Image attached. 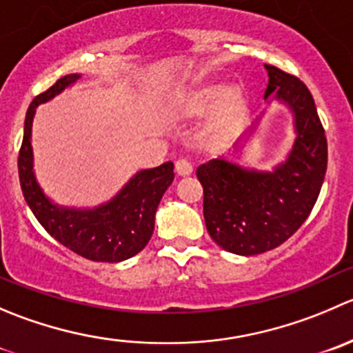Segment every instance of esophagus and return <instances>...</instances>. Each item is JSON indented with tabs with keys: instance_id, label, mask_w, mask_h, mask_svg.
<instances>
[{
	"instance_id": "34e87169",
	"label": "esophagus",
	"mask_w": 353,
	"mask_h": 353,
	"mask_svg": "<svg viewBox=\"0 0 353 353\" xmlns=\"http://www.w3.org/2000/svg\"><path fill=\"white\" fill-rule=\"evenodd\" d=\"M176 172L179 176H190L193 172V165H191V162L188 159H179L176 162Z\"/></svg>"
}]
</instances>
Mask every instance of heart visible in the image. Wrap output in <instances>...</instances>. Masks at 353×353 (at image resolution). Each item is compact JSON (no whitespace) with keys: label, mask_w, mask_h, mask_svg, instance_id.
<instances>
[{"label":"heart","mask_w":353,"mask_h":353,"mask_svg":"<svg viewBox=\"0 0 353 353\" xmlns=\"http://www.w3.org/2000/svg\"><path fill=\"white\" fill-rule=\"evenodd\" d=\"M210 108L205 132L214 139H224L239 129L248 112V97L239 85H228L203 82L193 85L181 98V110L184 115H201Z\"/></svg>","instance_id":"b5f03b06"}]
</instances>
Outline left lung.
<instances>
[{"instance_id": "8db88e82", "label": "left lung", "mask_w": 353, "mask_h": 353, "mask_svg": "<svg viewBox=\"0 0 353 353\" xmlns=\"http://www.w3.org/2000/svg\"><path fill=\"white\" fill-rule=\"evenodd\" d=\"M269 84L295 115L296 139L288 160L272 172L245 170L224 159L196 169L203 188L208 234L225 252L256 255L292 238L321 193L327 169V141L309 88L296 75L265 65Z\"/></svg>"}]
</instances>
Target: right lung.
<instances>
[{"mask_svg": "<svg viewBox=\"0 0 353 353\" xmlns=\"http://www.w3.org/2000/svg\"><path fill=\"white\" fill-rule=\"evenodd\" d=\"M79 77L81 75L72 74L58 79L50 90L37 94L30 103L19 152L20 186L39 224L65 248L94 262H121L148 245L155 228L157 207L174 181V163L165 162L155 169L141 170L114 200L94 210H72L51 203L32 174L30 128L34 110Z\"/></svg>", "mask_w": 353, "mask_h": 353, "instance_id": "add662e5", "label": "right lung"}]
</instances>
